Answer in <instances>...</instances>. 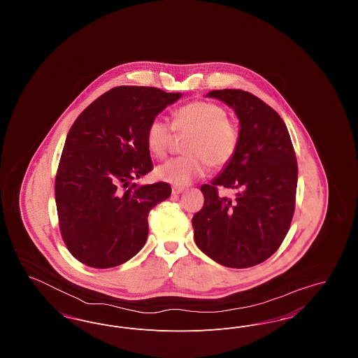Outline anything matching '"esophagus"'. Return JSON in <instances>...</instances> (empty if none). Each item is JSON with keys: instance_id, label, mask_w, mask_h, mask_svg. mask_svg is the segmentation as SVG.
<instances>
[{"instance_id": "obj_1", "label": "esophagus", "mask_w": 358, "mask_h": 358, "mask_svg": "<svg viewBox=\"0 0 358 358\" xmlns=\"http://www.w3.org/2000/svg\"><path fill=\"white\" fill-rule=\"evenodd\" d=\"M184 192V187H171V193L173 194H180Z\"/></svg>"}]
</instances>
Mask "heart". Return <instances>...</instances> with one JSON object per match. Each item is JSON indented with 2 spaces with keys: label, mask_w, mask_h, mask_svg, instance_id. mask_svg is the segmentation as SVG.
<instances>
[{
  "label": "heart",
  "mask_w": 358,
  "mask_h": 358,
  "mask_svg": "<svg viewBox=\"0 0 358 358\" xmlns=\"http://www.w3.org/2000/svg\"><path fill=\"white\" fill-rule=\"evenodd\" d=\"M174 131L187 136L184 145L187 155L173 158L157 168L159 180L184 187L200 178L206 165L219 171L238 153L240 131L228 120L227 110L216 103L194 101L180 107L169 123L162 117L154 118L146 129V145L155 158H164L171 149Z\"/></svg>",
  "instance_id": "obj_1"
}]
</instances>
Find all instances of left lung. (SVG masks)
Instances as JSON below:
<instances>
[{"label":"left lung","mask_w":358,"mask_h":358,"mask_svg":"<svg viewBox=\"0 0 358 358\" xmlns=\"http://www.w3.org/2000/svg\"><path fill=\"white\" fill-rule=\"evenodd\" d=\"M209 98L232 107L240 120L235 158L201 187L203 208L193 216L194 241L215 262L248 268L280 247L295 210L298 165L289 130L279 114L251 92L215 90ZM238 190L220 198L218 187Z\"/></svg>","instance_id":"8db88e82"}]
</instances>
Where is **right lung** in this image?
I'll return each instance as SVG.
<instances>
[{"instance_id":"obj_1","label":"right lung","mask_w":358,"mask_h":358,"mask_svg":"<svg viewBox=\"0 0 358 358\" xmlns=\"http://www.w3.org/2000/svg\"><path fill=\"white\" fill-rule=\"evenodd\" d=\"M180 98L155 87L120 85L73 122L56 173L55 200L62 238L80 263L117 267L145 245L149 212L171 197V187L130 181L153 171L146 129Z\"/></svg>"}]
</instances>
